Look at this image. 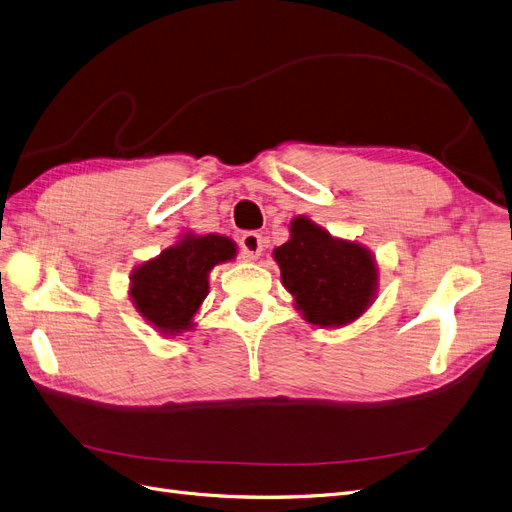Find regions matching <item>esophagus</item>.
Listing matches in <instances>:
<instances>
[{
	"mask_svg": "<svg viewBox=\"0 0 512 512\" xmlns=\"http://www.w3.org/2000/svg\"><path fill=\"white\" fill-rule=\"evenodd\" d=\"M240 251H242V257L249 259V261H255L261 253H263V240L257 232H246L240 240Z\"/></svg>",
	"mask_w": 512,
	"mask_h": 512,
	"instance_id": "1",
	"label": "esophagus"
}]
</instances>
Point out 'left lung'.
I'll list each match as a JSON object with an SVG mask.
<instances>
[{
	"label": "left lung",
	"instance_id": "left-lung-1",
	"mask_svg": "<svg viewBox=\"0 0 512 512\" xmlns=\"http://www.w3.org/2000/svg\"><path fill=\"white\" fill-rule=\"evenodd\" d=\"M291 238L274 249L285 289L308 323L344 327L373 304L377 263L363 244L331 236L308 217L291 221Z\"/></svg>",
	"mask_w": 512,
	"mask_h": 512
}]
</instances>
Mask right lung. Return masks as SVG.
Returning <instances> with one entry per match:
<instances>
[{"label": "right lung", "instance_id": "right-lung-1", "mask_svg": "<svg viewBox=\"0 0 512 512\" xmlns=\"http://www.w3.org/2000/svg\"><path fill=\"white\" fill-rule=\"evenodd\" d=\"M236 257V242L219 234H185L158 257L130 274V299L160 335L194 329V316L208 295V274Z\"/></svg>", "mask_w": 512, "mask_h": 512}]
</instances>
